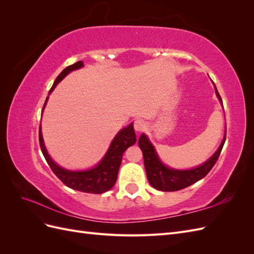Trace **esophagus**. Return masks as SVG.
I'll return each instance as SVG.
<instances>
[{"instance_id":"1","label":"esophagus","mask_w":254,"mask_h":254,"mask_svg":"<svg viewBox=\"0 0 254 254\" xmlns=\"http://www.w3.org/2000/svg\"><path fill=\"white\" fill-rule=\"evenodd\" d=\"M133 126H134L135 131L141 132V131H143V130L146 128V123H145V121H143V120H135Z\"/></svg>"}]
</instances>
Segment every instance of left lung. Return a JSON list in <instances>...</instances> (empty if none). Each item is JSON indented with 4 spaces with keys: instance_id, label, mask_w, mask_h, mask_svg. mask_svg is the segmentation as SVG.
Listing matches in <instances>:
<instances>
[{
    "instance_id": "left-lung-1",
    "label": "left lung",
    "mask_w": 254,
    "mask_h": 254,
    "mask_svg": "<svg viewBox=\"0 0 254 254\" xmlns=\"http://www.w3.org/2000/svg\"><path fill=\"white\" fill-rule=\"evenodd\" d=\"M215 90H216L218 99L222 103L216 87H215ZM226 135L217 151L214 153L210 160H207L202 165L193 168V170L178 171L173 170V168H168L161 162L157 156L155 148H153V146L148 141L147 136L145 134H141L139 139V146L143 151L144 166L149 183L155 189L163 191H175L191 186V184L202 179L203 177L210 173L215 163H216V161L218 160L221 149L224 147Z\"/></svg>"
}]
</instances>
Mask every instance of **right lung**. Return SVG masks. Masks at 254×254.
Instances as JSON below:
<instances>
[{
    "label": "right lung",
    "mask_w": 254,
    "mask_h": 254,
    "mask_svg": "<svg viewBox=\"0 0 254 254\" xmlns=\"http://www.w3.org/2000/svg\"><path fill=\"white\" fill-rule=\"evenodd\" d=\"M82 65V61H77L76 64L66 66L64 70L57 76V78L54 81L49 94H51V92L55 89L57 83L63 80L68 73L74 70H77V68L81 67ZM48 98L49 96L45 99L43 109L45 107V104L48 102ZM135 142L136 137L133 129V124H130L128 127L122 129L117 134V136L114 137L108 151L106 153V156L97 166L89 171L71 172L59 167L51 159L43 143L41 125L39 127L40 148L53 173L55 174L66 187L76 190L83 191V193L102 194L107 190H111L118 179V174L122 162L123 153L125 152V150L129 146L133 145Z\"/></svg>",
    "instance_id": "1"
}]
</instances>
